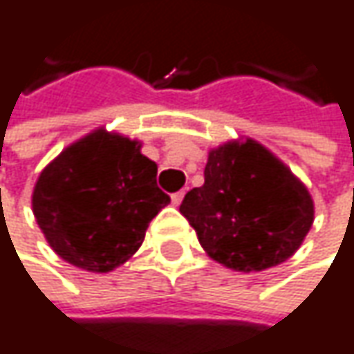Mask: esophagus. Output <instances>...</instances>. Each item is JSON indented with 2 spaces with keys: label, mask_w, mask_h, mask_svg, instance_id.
<instances>
[{
  "label": "esophagus",
  "mask_w": 354,
  "mask_h": 354,
  "mask_svg": "<svg viewBox=\"0 0 354 354\" xmlns=\"http://www.w3.org/2000/svg\"><path fill=\"white\" fill-rule=\"evenodd\" d=\"M182 198H184V190H178V192L172 194V203H174V205H180V203H182Z\"/></svg>",
  "instance_id": "obj_1"
}]
</instances>
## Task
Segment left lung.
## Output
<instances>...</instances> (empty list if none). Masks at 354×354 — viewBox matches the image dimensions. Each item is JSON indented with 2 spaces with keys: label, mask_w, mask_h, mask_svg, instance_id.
<instances>
[{
  "label": "left lung",
  "mask_w": 354,
  "mask_h": 354,
  "mask_svg": "<svg viewBox=\"0 0 354 354\" xmlns=\"http://www.w3.org/2000/svg\"><path fill=\"white\" fill-rule=\"evenodd\" d=\"M180 213L211 258L250 272L293 256L314 223V201L285 164L248 139L209 153L205 184L186 192Z\"/></svg>",
  "instance_id": "left-lung-1"
}]
</instances>
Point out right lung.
Returning a JSON list of instances; mask_svg holds the SVG:
<instances>
[{"instance_id": "1", "label": "right lung", "mask_w": 354, "mask_h": 354, "mask_svg": "<svg viewBox=\"0 0 354 354\" xmlns=\"http://www.w3.org/2000/svg\"><path fill=\"white\" fill-rule=\"evenodd\" d=\"M137 141L96 131L67 147L38 176L32 211L50 248L69 264L108 272L143 244L170 203L156 162Z\"/></svg>"}]
</instances>
